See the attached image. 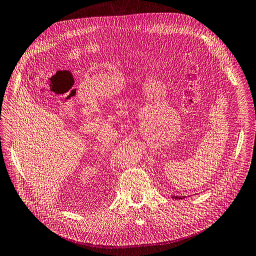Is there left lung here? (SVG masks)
<instances>
[{
    "instance_id": "obj_1",
    "label": "left lung",
    "mask_w": 256,
    "mask_h": 256,
    "mask_svg": "<svg viewBox=\"0 0 256 256\" xmlns=\"http://www.w3.org/2000/svg\"><path fill=\"white\" fill-rule=\"evenodd\" d=\"M173 198H176V200H178V198H179V200H180V198L182 200V198H183V196H173Z\"/></svg>"
}]
</instances>
